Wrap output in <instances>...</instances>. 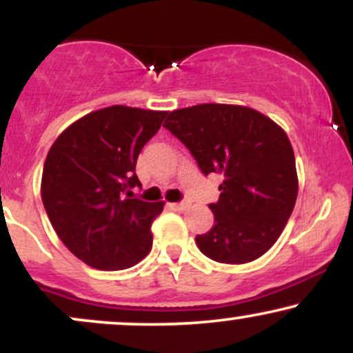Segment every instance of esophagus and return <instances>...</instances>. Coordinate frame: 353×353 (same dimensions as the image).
Here are the masks:
<instances>
[{
    "label": "esophagus",
    "mask_w": 353,
    "mask_h": 353,
    "mask_svg": "<svg viewBox=\"0 0 353 353\" xmlns=\"http://www.w3.org/2000/svg\"><path fill=\"white\" fill-rule=\"evenodd\" d=\"M169 208L174 210H184L189 208V202H172V204H169Z\"/></svg>",
    "instance_id": "34e87169"
}]
</instances>
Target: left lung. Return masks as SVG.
Returning a JSON list of instances; mask_svg holds the SVG:
<instances>
[{
  "label": "left lung",
  "instance_id": "1",
  "mask_svg": "<svg viewBox=\"0 0 353 353\" xmlns=\"http://www.w3.org/2000/svg\"><path fill=\"white\" fill-rule=\"evenodd\" d=\"M169 129L204 174H222L209 204L214 225L196 237L201 252L222 264H245L281 237L299 192L292 144L270 117L239 104H197L169 112Z\"/></svg>",
  "mask_w": 353,
  "mask_h": 353
}]
</instances>
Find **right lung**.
Masks as SVG:
<instances>
[{
    "label": "right lung",
    "mask_w": 353,
    "mask_h": 353,
    "mask_svg": "<svg viewBox=\"0 0 353 353\" xmlns=\"http://www.w3.org/2000/svg\"><path fill=\"white\" fill-rule=\"evenodd\" d=\"M168 111L109 106L68 125L44 161L41 199L63 244L99 270L136 265L152 247L164 201L129 199L141 149Z\"/></svg>",
    "instance_id": "right-lung-1"
}]
</instances>
